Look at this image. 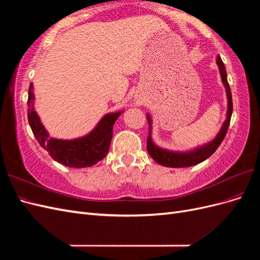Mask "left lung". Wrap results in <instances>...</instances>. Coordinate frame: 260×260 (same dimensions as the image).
I'll return each mask as SVG.
<instances>
[{
  "label": "left lung",
  "instance_id": "1",
  "mask_svg": "<svg viewBox=\"0 0 260 260\" xmlns=\"http://www.w3.org/2000/svg\"><path fill=\"white\" fill-rule=\"evenodd\" d=\"M217 65L221 76L222 83L225 88L226 98H228V111H226V119L224 120L221 129H220L217 137L208 142L207 144H204L202 146L196 147L194 149L187 152H174L168 151V149L161 148L157 146L152 140V119L151 116L148 114L146 115L147 121H148V137H147V152L151 155L152 158L158 162L161 166L165 167H171V168H183V167H191L195 166L205 159H207L209 156H211L216 152V149L219 147L223 141L226 131L229 129V124L231 120V116L233 112V104H232V94L230 90V85L228 83L226 79V70L224 67L223 61L220 56H217Z\"/></svg>",
  "mask_w": 260,
  "mask_h": 260
}]
</instances>
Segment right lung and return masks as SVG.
I'll return each instance as SVG.
<instances>
[{
	"mask_svg": "<svg viewBox=\"0 0 260 260\" xmlns=\"http://www.w3.org/2000/svg\"><path fill=\"white\" fill-rule=\"evenodd\" d=\"M34 85L30 83L28 92V121L34 135L54 160L72 168L91 167L105 158L113 138V127L122 112L105 115L88 135L74 140L50 138L48 131L41 123L34 107Z\"/></svg>",
	"mask_w": 260,
	"mask_h": 260,
	"instance_id": "right-lung-1",
	"label": "right lung"
}]
</instances>
